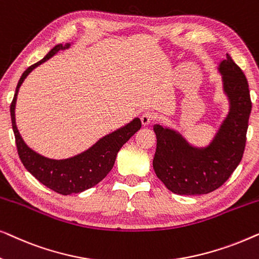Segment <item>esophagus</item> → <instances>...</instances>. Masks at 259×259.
Instances as JSON below:
<instances>
[{"label":"esophagus","mask_w":259,"mask_h":259,"mask_svg":"<svg viewBox=\"0 0 259 259\" xmlns=\"http://www.w3.org/2000/svg\"><path fill=\"white\" fill-rule=\"evenodd\" d=\"M140 119H141V123H143V126H148L152 122V120L154 119V115L153 113L151 112H145L144 114L140 116Z\"/></svg>","instance_id":"34e87169"}]
</instances>
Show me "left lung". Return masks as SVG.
<instances>
[{
  "mask_svg": "<svg viewBox=\"0 0 259 259\" xmlns=\"http://www.w3.org/2000/svg\"><path fill=\"white\" fill-rule=\"evenodd\" d=\"M223 93L229 102L226 115L204 146L191 144L178 130L155 123V175L176 194L199 196L221 187L242 160L251 113L246 77L229 54L218 63Z\"/></svg>",
  "mask_w": 259,
  "mask_h": 259,
  "instance_id": "left-lung-1",
  "label": "left lung"
}]
</instances>
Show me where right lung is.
Returning <instances> with one entry per match:
<instances>
[{
  "label": "right lung",
  "mask_w": 259,
  "mask_h": 259,
  "mask_svg": "<svg viewBox=\"0 0 259 259\" xmlns=\"http://www.w3.org/2000/svg\"><path fill=\"white\" fill-rule=\"evenodd\" d=\"M72 45H74L73 42L66 45H56L41 61L24 70L19 83H17L13 102L10 105V116H12L13 131L15 134L16 147L23 166L45 186L60 194H63V196L83 192L100 183L113 168L116 154L120 148L141 127L140 119L134 118L120 128H116L113 132L100 138L87 150L65 159L45 157L24 143L19 130H17L15 121L16 100L21 84L36 67L53 58L60 51L70 48Z\"/></svg>",
  "instance_id": "obj_1"
}]
</instances>
